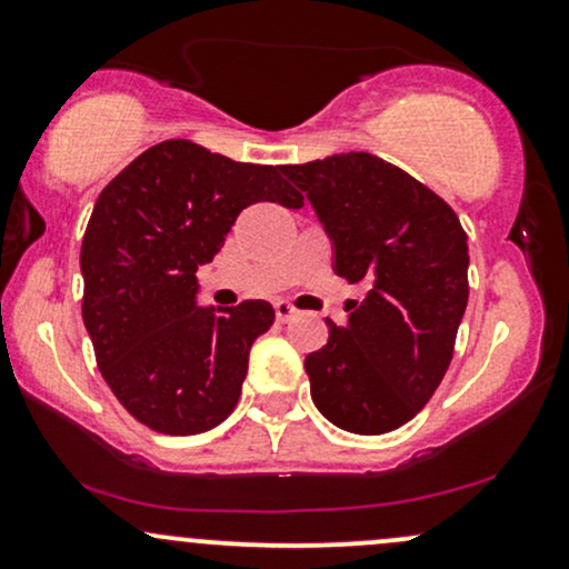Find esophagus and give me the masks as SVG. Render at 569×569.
Segmentation results:
<instances>
[{"mask_svg": "<svg viewBox=\"0 0 569 569\" xmlns=\"http://www.w3.org/2000/svg\"><path fill=\"white\" fill-rule=\"evenodd\" d=\"M293 316H297V307H293L291 302H283V299H280V302H276V318H278L280 323L291 321Z\"/></svg>", "mask_w": 569, "mask_h": 569, "instance_id": "esophagus-1", "label": "esophagus"}]
</instances>
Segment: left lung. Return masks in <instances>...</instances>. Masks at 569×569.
<instances>
[{
  "mask_svg": "<svg viewBox=\"0 0 569 569\" xmlns=\"http://www.w3.org/2000/svg\"><path fill=\"white\" fill-rule=\"evenodd\" d=\"M335 246V270L367 280L348 323L305 358L316 407L337 428L380 436L417 415L447 375L468 305V234L452 208L369 152L280 168Z\"/></svg>",
  "mask_w": 569,
  "mask_h": 569,
  "instance_id": "1",
  "label": "left lung"
}]
</instances>
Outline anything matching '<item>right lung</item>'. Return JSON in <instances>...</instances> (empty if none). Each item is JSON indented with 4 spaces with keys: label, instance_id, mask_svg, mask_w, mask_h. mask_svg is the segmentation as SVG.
Returning a JSON list of instances; mask_svg holds the SVG:
<instances>
[{
    "label": "right lung",
    "instance_id": "right-lung-1",
    "mask_svg": "<svg viewBox=\"0 0 569 569\" xmlns=\"http://www.w3.org/2000/svg\"><path fill=\"white\" fill-rule=\"evenodd\" d=\"M283 166L200 143L149 147L98 194L82 238V321L117 401L166 436L217 428L240 398L248 350L276 321L264 299L198 307V272L251 202L302 208Z\"/></svg>",
    "mask_w": 569,
    "mask_h": 569
}]
</instances>
